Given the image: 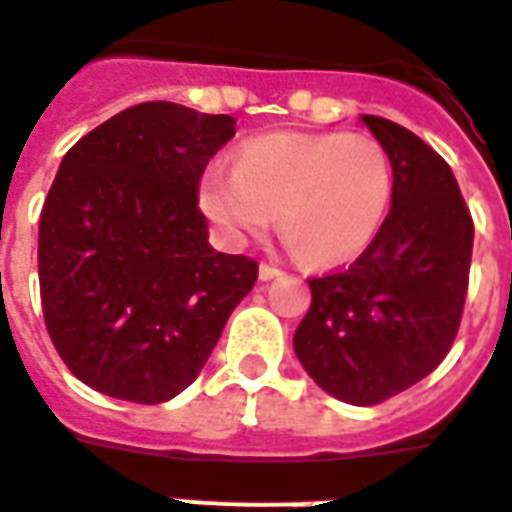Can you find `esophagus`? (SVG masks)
I'll list each match as a JSON object with an SVG mask.
<instances>
[{"label":"esophagus","instance_id":"34e87169","mask_svg":"<svg viewBox=\"0 0 512 512\" xmlns=\"http://www.w3.org/2000/svg\"><path fill=\"white\" fill-rule=\"evenodd\" d=\"M257 274H260V279H263V282H268V279H276V276H282L285 271H282V268L271 266V263H260V271H257Z\"/></svg>","mask_w":512,"mask_h":512}]
</instances>
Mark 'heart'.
I'll return each instance as SVG.
<instances>
[{
    "mask_svg": "<svg viewBox=\"0 0 512 512\" xmlns=\"http://www.w3.org/2000/svg\"><path fill=\"white\" fill-rule=\"evenodd\" d=\"M393 165L380 140L342 132H276L241 146L236 170L211 165L200 206L227 241L241 244L271 222L312 266L358 257L385 225Z\"/></svg>",
    "mask_w": 512,
    "mask_h": 512,
    "instance_id": "b5f03b06",
    "label": "heart"
}]
</instances>
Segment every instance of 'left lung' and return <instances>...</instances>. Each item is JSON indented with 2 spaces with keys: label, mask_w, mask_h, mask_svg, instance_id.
Masks as SVG:
<instances>
[{
  "label": "left lung",
  "mask_w": 512,
  "mask_h": 512,
  "mask_svg": "<svg viewBox=\"0 0 512 512\" xmlns=\"http://www.w3.org/2000/svg\"><path fill=\"white\" fill-rule=\"evenodd\" d=\"M388 151L393 200L385 225L344 271L314 276L295 355L325 393L372 407L437 369L456 339L475 225L453 170L429 143L361 116Z\"/></svg>",
  "instance_id": "8db88e82"
}]
</instances>
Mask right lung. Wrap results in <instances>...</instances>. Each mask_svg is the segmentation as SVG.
I'll return each instance as SVG.
<instances>
[{
  "instance_id": "1",
  "label": "right lung",
  "mask_w": 512,
  "mask_h": 512,
  "mask_svg": "<svg viewBox=\"0 0 512 512\" xmlns=\"http://www.w3.org/2000/svg\"><path fill=\"white\" fill-rule=\"evenodd\" d=\"M233 135L225 113L140 102L64 154L40 214V298L56 352L94 391L179 396L255 287V260L211 249L198 208Z\"/></svg>"
}]
</instances>
